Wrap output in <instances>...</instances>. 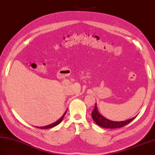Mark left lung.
<instances>
[{
    "mask_svg": "<svg viewBox=\"0 0 155 155\" xmlns=\"http://www.w3.org/2000/svg\"><path fill=\"white\" fill-rule=\"evenodd\" d=\"M137 116V115H136ZM136 116L134 117L132 119H128L127 120L123 121H113L107 119V118L104 117L101 114H100L98 108L97 106V104H95V107L93 111L92 112V117H93L94 122L97 123L98 126L102 128H117L123 127L125 125L128 124L134 119Z\"/></svg>",
    "mask_w": 155,
    "mask_h": 155,
    "instance_id": "8db88e82",
    "label": "left lung"
}]
</instances>
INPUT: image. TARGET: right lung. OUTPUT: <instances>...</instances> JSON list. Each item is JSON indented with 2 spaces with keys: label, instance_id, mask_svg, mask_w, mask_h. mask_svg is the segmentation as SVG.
Listing matches in <instances>:
<instances>
[{
  "label": "right lung",
  "instance_id": "obj_1",
  "mask_svg": "<svg viewBox=\"0 0 155 155\" xmlns=\"http://www.w3.org/2000/svg\"><path fill=\"white\" fill-rule=\"evenodd\" d=\"M66 111H67V110H66V111L64 112V114L62 115L61 117L59 119H58V120H57V121H55V123H52V124H51L47 125V126H45V127H37V128H41V129H47V128H50L54 127L57 126V125L59 124H60V123L62 122V120H63V119H64V115H65V114H66Z\"/></svg>",
  "mask_w": 155,
  "mask_h": 155
}]
</instances>
